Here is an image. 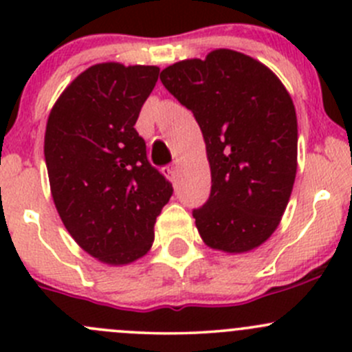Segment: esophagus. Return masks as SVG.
Returning a JSON list of instances; mask_svg holds the SVG:
<instances>
[{"label":"esophagus","instance_id":"1","mask_svg":"<svg viewBox=\"0 0 352 352\" xmlns=\"http://www.w3.org/2000/svg\"><path fill=\"white\" fill-rule=\"evenodd\" d=\"M163 173H165V175L168 177L172 182H175V180H177V166L175 165L165 166V168H163Z\"/></svg>","mask_w":352,"mask_h":352}]
</instances>
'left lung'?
I'll return each instance as SVG.
<instances>
[{
    "instance_id": "1",
    "label": "left lung",
    "mask_w": 352,
    "mask_h": 352,
    "mask_svg": "<svg viewBox=\"0 0 352 352\" xmlns=\"http://www.w3.org/2000/svg\"><path fill=\"white\" fill-rule=\"evenodd\" d=\"M160 80L192 110L206 141L211 194L192 211L199 235L232 254L258 247L278 228L296 175L289 94L269 67L230 49L175 63Z\"/></svg>"
}]
</instances>
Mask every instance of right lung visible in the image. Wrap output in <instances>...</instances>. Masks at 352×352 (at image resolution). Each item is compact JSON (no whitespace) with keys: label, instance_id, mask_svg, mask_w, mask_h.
Returning a JSON list of instances; mask_svg holds the SVG:
<instances>
[{"label":"right lung","instance_id":"1","mask_svg":"<svg viewBox=\"0 0 352 352\" xmlns=\"http://www.w3.org/2000/svg\"><path fill=\"white\" fill-rule=\"evenodd\" d=\"M160 67L104 63L63 91L45 127L52 197L69 235L107 264L143 257L173 187L134 129Z\"/></svg>","mask_w":352,"mask_h":352}]
</instances>
